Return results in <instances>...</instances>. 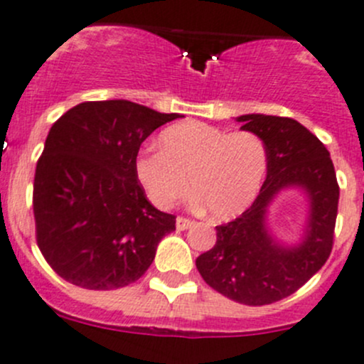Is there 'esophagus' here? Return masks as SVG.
<instances>
[{"mask_svg":"<svg viewBox=\"0 0 364 364\" xmlns=\"http://www.w3.org/2000/svg\"><path fill=\"white\" fill-rule=\"evenodd\" d=\"M193 219H189V218H183V215H178L177 218V230H187V228H191V226H193Z\"/></svg>","mask_w":364,"mask_h":364,"instance_id":"34e87169","label":"esophagus"}]
</instances>
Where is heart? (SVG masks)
<instances>
[{
  "label": "heart",
  "mask_w": 364,
  "mask_h": 364,
  "mask_svg": "<svg viewBox=\"0 0 364 364\" xmlns=\"http://www.w3.org/2000/svg\"><path fill=\"white\" fill-rule=\"evenodd\" d=\"M161 149H145L136 177L157 207L168 208L191 191L215 219L242 214L265 173L267 146L251 131L228 132L203 122H182L159 136Z\"/></svg>",
  "instance_id": "b5f03b06"
}]
</instances>
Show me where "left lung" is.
Wrapping results in <instances>:
<instances>
[{
	"label": "left lung",
	"mask_w": 364,
	"mask_h": 364,
	"mask_svg": "<svg viewBox=\"0 0 364 364\" xmlns=\"http://www.w3.org/2000/svg\"><path fill=\"white\" fill-rule=\"evenodd\" d=\"M244 131L267 146V178L239 218L215 226L214 247L196 258L201 278L215 292L247 306L282 301L301 289L329 258L338 215V186L323 143L294 118L244 114ZM301 185L312 201L309 235L299 248L278 247L264 230L268 201L278 190Z\"/></svg>",
	"instance_id": "obj_1"
}]
</instances>
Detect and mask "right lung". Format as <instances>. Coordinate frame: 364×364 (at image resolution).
I'll list each match as a JSON object with an SVG mask.
<instances>
[{"mask_svg": "<svg viewBox=\"0 0 364 364\" xmlns=\"http://www.w3.org/2000/svg\"><path fill=\"white\" fill-rule=\"evenodd\" d=\"M175 118L131 100H95L53 124L35 170V237L65 282L114 290L152 265L175 215L150 203L134 163L141 143Z\"/></svg>", "mask_w": 364, "mask_h": 364, "instance_id": "1", "label": "right lung"}]
</instances>
